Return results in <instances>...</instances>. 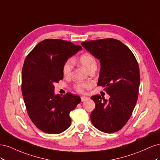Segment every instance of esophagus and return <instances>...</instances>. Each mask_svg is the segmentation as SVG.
I'll list each match as a JSON object with an SVG mask.
<instances>
[{
	"label": "esophagus",
	"instance_id": "esophagus-1",
	"mask_svg": "<svg viewBox=\"0 0 160 160\" xmlns=\"http://www.w3.org/2000/svg\"><path fill=\"white\" fill-rule=\"evenodd\" d=\"M81 101L82 102H84V101L88 100L89 99V98H88V97H81Z\"/></svg>",
	"mask_w": 160,
	"mask_h": 160
}]
</instances>
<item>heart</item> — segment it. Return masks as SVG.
Listing matches in <instances>:
<instances>
[{"label": "heart", "mask_w": 160, "mask_h": 160, "mask_svg": "<svg viewBox=\"0 0 160 160\" xmlns=\"http://www.w3.org/2000/svg\"><path fill=\"white\" fill-rule=\"evenodd\" d=\"M79 62L87 71H89L91 68L97 67L95 59L93 55H91L89 53H85V54L82 55L79 58ZM72 65H73V62H72V60H67L65 62L63 68H62V73H63L64 76H69L72 69ZM89 83H77L75 85V89L79 93H83L85 89L89 88Z\"/></svg>", "instance_id": "heart-1"}]
</instances>
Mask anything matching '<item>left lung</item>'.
Listing matches in <instances>:
<instances>
[{
	"label": "left lung",
	"instance_id": "1",
	"mask_svg": "<svg viewBox=\"0 0 160 160\" xmlns=\"http://www.w3.org/2000/svg\"><path fill=\"white\" fill-rule=\"evenodd\" d=\"M81 45L99 60L98 86L105 87L108 100L96 95L91 97L95 108L91 113L94 126L111 133L128 122L137 103L140 83L139 65L129 48L114 38L89 41Z\"/></svg>",
	"mask_w": 160,
	"mask_h": 160
}]
</instances>
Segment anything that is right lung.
<instances>
[{
	"mask_svg": "<svg viewBox=\"0 0 160 160\" xmlns=\"http://www.w3.org/2000/svg\"><path fill=\"white\" fill-rule=\"evenodd\" d=\"M82 49L61 39L40 42L27 55L22 70V93L32 123L42 132L58 134L71 123L69 113L81 102L77 95L55 93L54 83L63 78L65 62Z\"/></svg>",
	"mask_w": 160,
	"mask_h": 160,
	"instance_id": "right-lung-1",
	"label": "right lung"
}]
</instances>
